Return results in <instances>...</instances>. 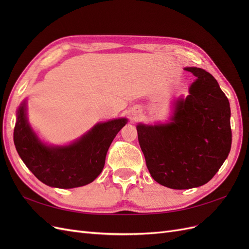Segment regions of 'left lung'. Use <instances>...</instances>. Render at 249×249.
Masks as SVG:
<instances>
[{"instance_id": "1", "label": "left lung", "mask_w": 249, "mask_h": 249, "mask_svg": "<svg viewBox=\"0 0 249 249\" xmlns=\"http://www.w3.org/2000/svg\"><path fill=\"white\" fill-rule=\"evenodd\" d=\"M195 80L189 95L177 102L171 123L137 125L150 176L171 189L207 184L227 159L231 145L228 97L212 74L186 67Z\"/></svg>"}]
</instances>
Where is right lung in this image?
<instances>
[{
	"label": "right lung",
	"mask_w": 249,
	"mask_h": 249,
	"mask_svg": "<svg viewBox=\"0 0 249 249\" xmlns=\"http://www.w3.org/2000/svg\"><path fill=\"white\" fill-rule=\"evenodd\" d=\"M126 123V118H119L97 124L70 145L51 146L41 142L30 126L24 101L18 109L13 140L20 159L40 182L71 189L97 178L113 139Z\"/></svg>",
	"instance_id": "obj_1"
}]
</instances>
